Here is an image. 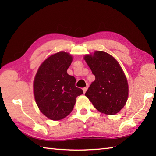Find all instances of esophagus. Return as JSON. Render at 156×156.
Masks as SVG:
<instances>
[{
    "instance_id": "1",
    "label": "esophagus",
    "mask_w": 156,
    "mask_h": 156,
    "mask_svg": "<svg viewBox=\"0 0 156 156\" xmlns=\"http://www.w3.org/2000/svg\"><path fill=\"white\" fill-rule=\"evenodd\" d=\"M87 87H84V88H83V93L84 94H85V92L87 91Z\"/></svg>"
}]
</instances>
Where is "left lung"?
Masks as SVG:
<instances>
[{
    "label": "left lung",
    "instance_id": "obj_1",
    "mask_svg": "<svg viewBox=\"0 0 156 156\" xmlns=\"http://www.w3.org/2000/svg\"><path fill=\"white\" fill-rule=\"evenodd\" d=\"M83 58L96 77L85 96L98 112L116 114L125 107L129 96L127 79L119 62L102 51L86 54Z\"/></svg>",
    "mask_w": 156,
    "mask_h": 156
}]
</instances>
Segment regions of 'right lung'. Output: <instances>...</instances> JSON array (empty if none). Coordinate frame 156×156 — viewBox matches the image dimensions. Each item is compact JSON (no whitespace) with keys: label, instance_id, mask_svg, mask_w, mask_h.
<instances>
[{"label":"right lung","instance_id":"add662e5","mask_svg":"<svg viewBox=\"0 0 156 156\" xmlns=\"http://www.w3.org/2000/svg\"><path fill=\"white\" fill-rule=\"evenodd\" d=\"M73 56L60 51L41 63L34 77L35 101L41 113L52 120H60L72 112L77 96L83 94L75 85L76 78L67 73Z\"/></svg>","mask_w":156,"mask_h":156}]
</instances>
